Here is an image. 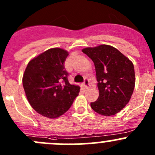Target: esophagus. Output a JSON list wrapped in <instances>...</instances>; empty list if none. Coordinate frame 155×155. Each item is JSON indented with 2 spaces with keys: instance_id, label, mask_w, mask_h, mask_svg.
Returning <instances> with one entry per match:
<instances>
[{
  "instance_id": "1",
  "label": "esophagus",
  "mask_w": 155,
  "mask_h": 155,
  "mask_svg": "<svg viewBox=\"0 0 155 155\" xmlns=\"http://www.w3.org/2000/svg\"><path fill=\"white\" fill-rule=\"evenodd\" d=\"M83 85L85 86V88H87L89 87V85H90V81H89L88 79H85V81L83 82Z\"/></svg>"
}]
</instances>
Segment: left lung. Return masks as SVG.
I'll list each match as a JSON object with an SVG mask.
<instances>
[{
	"instance_id": "8db88e82",
	"label": "left lung",
	"mask_w": 155,
	"mask_h": 155,
	"mask_svg": "<svg viewBox=\"0 0 155 155\" xmlns=\"http://www.w3.org/2000/svg\"><path fill=\"white\" fill-rule=\"evenodd\" d=\"M82 52L94 63L100 92L91 107L101 115H115L128 104L134 92V64L117 48L108 45L85 48Z\"/></svg>"
}]
</instances>
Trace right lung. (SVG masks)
Masks as SVG:
<instances>
[{
	"mask_svg": "<svg viewBox=\"0 0 155 155\" xmlns=\"http://www.w3.org/2000/svg\"><path fill=\"white\" fill-rule=\"evenodd\" d=\"M68 52L50 48L28 64L22 79L31 106L40 115L55 118L64 114L79 95L80 87L69 83L64 68Z\"/></svg>",
	"mask_w": 155,
	"mask_h": 155,
	"instance_id": "obj_1",
	"label": "right lung"
}]
</instances>
